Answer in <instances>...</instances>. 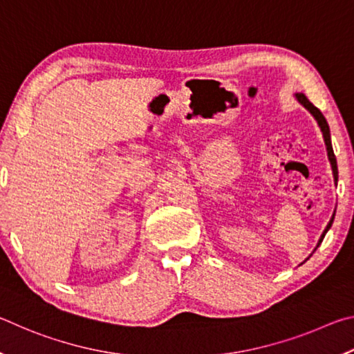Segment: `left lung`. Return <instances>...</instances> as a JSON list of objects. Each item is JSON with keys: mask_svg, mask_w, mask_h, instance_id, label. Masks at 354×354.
<instances>
[{"mask_svg": "<svg viewBox=\"0 0 354 354\" xmlns=\"http://www.w3.org/2000/svg\"><path fill=\"white\" fill-rule=\"evenodd\" d=\"M295 98H297L298 103L304 107V109H308V111H309L310 115H313V117L315 118L317 124H319V128H320L322 134H323V140H325V145H326L328 159H329V164H331V169H333L334 181L337 183V178H339V171H337V160H335V156H334V151H333V145H331V134H329V127H328L326 118L323 117V113H322L319 109H317V107H315L313 103H310V101H309L306 97H304L303 93H295ZM333 221H334V215L331 217V220H329V223L326 225L325 231L322 232V236H320V239H319V242H317V247H315V250L320 247V243L323 242V237H325V234H326V232L329 231V227L333 226ZM315 250H314V251H315ZM314 251H313V253H314Z\"/></svg>", "mask_w": 354, "mask_h": 354, "instance_id": "left-lung-1", "label": "left lung"}]
</instances>
